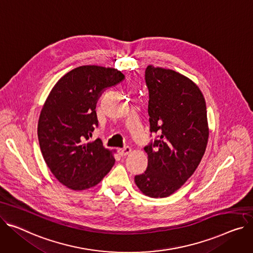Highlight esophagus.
<instances>
[{
	"label": "esophagus",
	"mask_w": 253,
	"mask_h": 253,
	"mask_svg": "<svg viewBox=\"0 0 253 253\" xmlns=\"http://www.w3.org/2000/svg\"><path fill=\"white\" fill-rule=\"evenodd\" d=\"M130 153H131V147H129V146H125L123 148L118 149V154H119L121 157H125V156L129 155Z\"/></svg>",
	"instance_id": "1"
}]
</instances>
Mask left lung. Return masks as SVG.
I'll return each instance as SVG.
<instances>
[{
	"instance_id": "obj_1",
	"label": "left lung",
	"mask_w": 253,
	"mask_h": 253,
	"mask_svg": "<svg viewBox=\"0 0 253 253\" xmlns=\"http://www.w3.org/2000/svg\"><path fill=\"white\" fill-rule=\"evenodd\" d=\"M150 132L158 139L144 147L146 171L134 178L149 197L176 192L196 170L209 140L207 106L196 84L176 71L147 66Z\"/></svg>"
}]
</instances>
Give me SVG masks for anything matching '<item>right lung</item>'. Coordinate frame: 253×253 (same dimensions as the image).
Wrapping results in <instances>:
<instances>
[{
    "mask_svg": "<svg viewBox=\"0 0 253 253\" xmlns=\"http://www.w3.org/2000/svg\"><path fill=\"white\" fill-rule=\"evenodd\" d=\"M124 78L114 68L77 67L55 84L42 109L38 136L43 160L58 181L72 190L95 186L115 164V150L90 138L98 125V97Z\"/></svg>",
    "mask_w": 253,
    "mask_h": 253,
    "instance_id": "obj_1",
    "label": "right lung"
}]
</instances>
